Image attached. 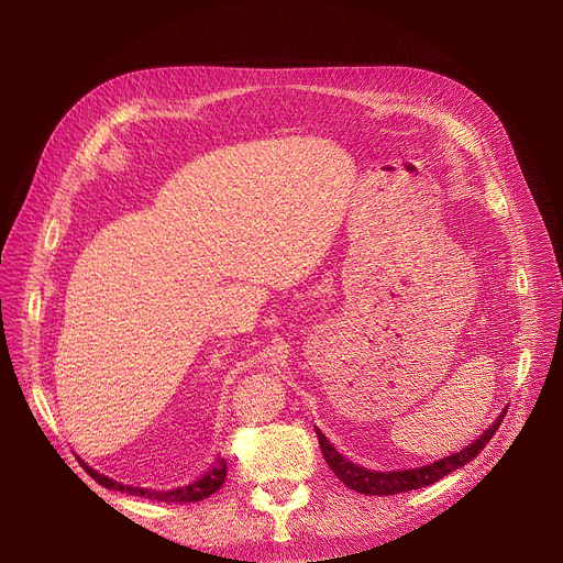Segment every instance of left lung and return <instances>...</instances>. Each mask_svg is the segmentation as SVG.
Wrapping results in <instances>:
<instances>
[{
	"label": "left lung",
	"instance_id": "left-lung-1",
	"mask_svg": "<svg viewBox=\"0 0 563 563\" xmlns=\"http://www.w3.org/2000/svg\"><path fill=\"white\" fill-rule=\"evenodd\" d=\"M505 416H507V410L501 412V416L495 420V424H490V429H486L465 450H461V452H456L452 456L440 459V461H435L431 465L416 467V470H412V467L410 470H393V472H388V470L386 472L367 470L363 465H356V463L346 461L319 429H317V438H319V448H321L323 459H327L329 467L335 472V477L344 486H349L351 490H356V493H363V495H395V493H408V490L431 486L438 479L448 477L450 472L467 465L472 459H475L486 448V442L495 435V431L499 429V424H501V420H505Z\"/></svg>",
	"mask_w": 563,
	"mask_h": 563
}]
</instances>
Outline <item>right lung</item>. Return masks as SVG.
I'll return each mask as SVG.
<instances>
[{
	"mask_svg": "<svg viewBox=\"0 0 563 563\" xmlns=\"http://www.w3.org/2000/svg\"><path fill=\"white\" fill-rule=\"evenodd\" d=\"M81 467L86 470V475H91L100 486L104 488H113V490H125L130 495H141V497H151V499H157V501H166V505H170V501H200L205 497H210L212 493H217L223 482H225V459L217 456L214 465L205 472L202 477H198L196 482L187 484V486H180V488H173V490H147V488H136V486H123L118 484L113 479H107L102 477L100 472H96L93 467H88L81 463Z\"/></svg>",
	"mask_w": 563,
	"mask_h": 563,
	"instance_id": "obj_1",
	"label": "right lung"
}]
</instances>
